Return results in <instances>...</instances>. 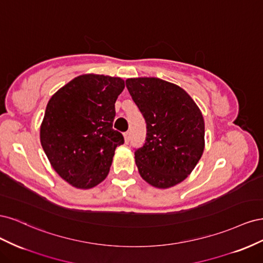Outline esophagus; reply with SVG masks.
<instances>
[{
  "mask_svg": "<svg viewBox=\"0 0 263 263\" xmlns=\"http://www.w3.org/2000/svg\"><path fill=\"white\" fill-rule=\"evenodd\" d=\"M124 138H125V142H126V144H128L129 140H130V132L124 133Z\"/></svg>",
  "mask_w": 263,
  "mask_h": 263,
  "instance_id": "obj_1",
  "label": "esophagus"
}]
</instances>
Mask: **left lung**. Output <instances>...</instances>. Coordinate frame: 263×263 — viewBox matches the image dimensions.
<instances>
[{"label": "left lung", "instance_id": "left-lung-1", "mask_svg": "<svg viewBox=\"0 0 263 263\" xmlns=\"http://www.w3.org/2000/svg\"><path fill=\"white\" fill-rule=\"evenodd\" d=\"M126 87L147 124L145 144L135 150L139 174L158 189L178 184L203 155L200 108L182 87L158 78L127 79Z\"/></svg>", "mask_w": 263, "mask_h": 263}]
</instances>
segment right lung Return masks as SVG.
Segmentation results:
<instances>
[{"label": "right lung", "instance_id": "obj_1", "mask_svg": "<svg viewBox=\"0 0 263 263\" xmlns=\"http://www.w3.org/2000/svg\"><path fill=\"white\" fill-rule=\"evenodd\" d=\"M121 78L83 74L55 92L46 107L41 142L54 171L78 189H91L109 172L123 135L113 129Z\"/></svg>", "mask_w": 263, "mask_h": 263}]
</instances>
